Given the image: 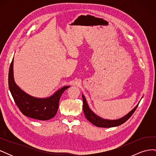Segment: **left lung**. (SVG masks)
<instances>
[{
    "label": "left lung",
    "instance_id": "obj_1",
    "mask_svg": "<svg viewBox=\"0 0 156 156\" xmlns=\"http://www.w3.org/2000/svg\"><path fill=\"white\" fill-rule=\"evenodd\" d=\"M83 111L87 119L92 124L96 126L97 127H112L119 126L122 124H124L129 118L133 114V112L136 110V108H137L138 105H136V107L132 109L128 114H127L124 116H123L121 119H119L118 120H107V119H103L102 118L96 115L95 113L92 112V111L89 108L87 102L85 98L83 95Z\"/></svg>",
    "mask_w": 156,
    "mask_h": 156
}]
</instances>
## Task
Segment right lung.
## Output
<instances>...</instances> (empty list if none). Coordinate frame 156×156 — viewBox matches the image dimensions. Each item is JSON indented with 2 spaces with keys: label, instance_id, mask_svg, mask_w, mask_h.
<instances>
[{
  "label": "right lung",
  "instance_id": "1",
  "mask_svg": "<svg viewBox=\"0 0 156 156\" xmlns=\"http://www.w3.org/2000/svg\"><path fill=\"white\" fill-rule=\"evenodd\" d=\"M13 58L8 73V85L12 96L17 106L23 115L39 120H48L53 118L57 112L59 101L62 93L69 87L66 86L58 90L51 96L37 98L23 91L14 81Z\"/></svg>",
  "mask_w": 156,
  "mask_h": 156
}]
</instances>
